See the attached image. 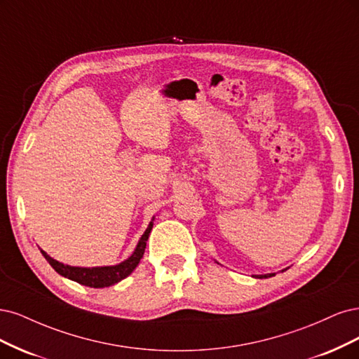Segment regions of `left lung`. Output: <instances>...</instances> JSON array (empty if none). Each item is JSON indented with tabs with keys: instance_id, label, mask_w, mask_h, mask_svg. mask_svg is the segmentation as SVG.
<instances>
[{
	"instance_id": "obj_1",
	"label": "left lung",
	"mask_w": 359,
	"mask_h": 359,
	"mask_svg": "<svg viewBox=\"0 0 359 359\" xmlns=\"http://www.w3.org/2000/svg\"><path fill=\"white\" fill-rule=\"evenodd\" d=\"M271 276H274V273H270V274H258V276H253V277H257V279H267V277H271Z\"/></svg>"
}]
</instances>
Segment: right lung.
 Wrapping results in <instances>:
<instances>
[{"label":"right lung","instance_id":"1","mask_svg":"<svg viewBox=\"0 0 359 359\" xmlns=\"http://www.w3.org/2000/svg\"><path fill=\"white\" fill-rule=\"evenodd\" d=\"M152 226H154V222H150L144 231V234L140 237V240H138L133 255L128 259H125L116 265H107V267H92V269L73 267V265H65L60 261L53 259L41 249H40V252L43 253L46 261L52 265L53 270L57 274H61V276L67 277V279L74 280L80 285H85L89 287H106V286H111L114 283L121 282L122 279H125L126 276H130L135 270L138 262H140V259L144 255L146 241L149 238L150 231H152Z\"/></svg>","mask_w":359,"mask_h":359}]
</instances>
